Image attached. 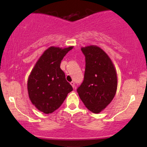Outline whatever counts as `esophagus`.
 <instances>
[{
	"instance_id": "34e87169",
	"label": "esophagus",
	"mask_w": 147,
	"mask_h": 147,
	"mask_svg": "<svg viewBox=\"0 0 147 147\" xmlns=\"http://www.w3.org/2000/svg\"><path fill=\"white\" fill-rule=\"evenodd\" d=\"M70 84H71V86H72V88H75V82H70Z\"/></svg>"
}]
</instances>
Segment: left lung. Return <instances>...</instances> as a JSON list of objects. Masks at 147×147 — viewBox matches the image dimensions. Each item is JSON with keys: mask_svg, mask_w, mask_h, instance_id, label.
Returning a JSON list of instances; mask_svg holds the SVG:
<instances>
[{"mask_svg": "<svg viewBox=\"0 0 147 147\" xmlns=\"http://www.w3.org/2000/svg\"><path fill=\"white\" fill-rule=\"evenodd\" d=\"M85 56L84 79L77 88L86 107L99 113L109 105L115 95L117 72L112 61L104 50L95 45L82 48Z\"/></svg>", "mask_w": 147, "mask_h": 147, "instance_id": "obj_1", "label": "left lung"}]
</instances>
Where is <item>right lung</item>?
Returning a JSON list of instances; mask_svg holds the SVG:
<instances>
[{"label": "right lung", "instance_id": "right-lung-1", "mask_svg": "<svg viewBox=\"0 0 147 147\" xmlns=\"http://www.w3.org/2000/svg\"><path fill=\"white\" fill-rule=\"evenodd\" d=\"M73 47H50L43 52L28 77V90L31 102L38 110L52 113L61 106L73 90L60 68L64 56Z\"/></svg>", "mask_w": 147, "mask_h": 147}]
</instances>
